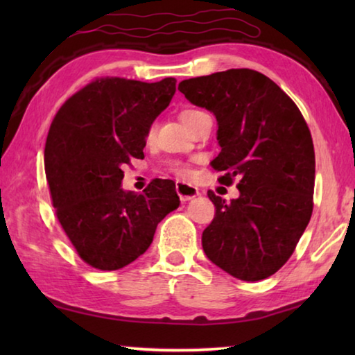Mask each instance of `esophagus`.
<instances>
[{"label":"esophagus","mask_w":355,"mask_h":355,"mask_svg":"<svg viewBox=\"0 0 355 355\" xmlns=\"http://www.w3.org/2000/svg\"><path fill=\"white\" fill-rule=\"evenodd\" d=\"M175 189H177V194L180 196V200H182V202L192 200L194 197L200 194V191L197 189L196 186H192L189 183H184V182H177Z\"/></svg>","instance_id":"34e87169"}]
</instances>
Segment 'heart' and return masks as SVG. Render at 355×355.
Masks as SVG:
<instances>
[{
  "instance_id": "obj_1",
  "label": "heart",
  "mask_w": 355,
  "mask_h": 355,
  "mask_svg": "<svg viewBox=\"0 0 355 355\" xmlns=\"http://www.w3.org/2000/svg\"><path fill=\"white\" fill-rule=\"evenodd\" d=\"M196 112H199V111H197V110H186V111L180 114V120H182V122H186V120H188L191 116H194ZM152 133H153V131H150V136H152ZM172 171L180 177H188L189 175V167L183 164V163H173Z\"/></svg>"
}]
</instances>
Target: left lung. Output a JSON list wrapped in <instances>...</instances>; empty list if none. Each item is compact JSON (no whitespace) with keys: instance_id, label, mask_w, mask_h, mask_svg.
Instances as JSON below:
<instances>
[{"instance_id":"8db88e82","label":"left lung","mask_w":355,"mask_h":355,"mask_svg":"<svg viewBox=\"0 0 355 355\" xmlns=\"http://www.w3.org/2000/svg\"><path fill=\"white\" fill-rule=\"evenodd\" d=\"M178 91L218 120L219 182L238 180L239 197L208 191L216 214L202 235L205 255L222 271L257 282L291 257L313 211L315 150L294 101L268 76L230 69L191 78Z\"/></svg>"}]
</instances>
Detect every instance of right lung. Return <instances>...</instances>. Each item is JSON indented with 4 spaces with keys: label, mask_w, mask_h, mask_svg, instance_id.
I'll return each instance as SVG.
<instances>
[{
    "label": "right lung",
    "mask_w": 355,
    "mask_h": 355,
    "mask_svg": "<svg viewBox=\"0 0 355 355\" xmlns=\"http://www.w3.org/2000/svg\"><path fill=\"white\" fill-rule=\"evenodd\" d=\"M173 94L175 78H100L53 119L45 144L53 207L78 255L95 269L116 271L135 261L180 205L172 180L156 178L141 194L120 188L122 166L142 158L150 127Z\"/></svg>",
    "instance_id": "right-lung-1"
}]
</instances>
